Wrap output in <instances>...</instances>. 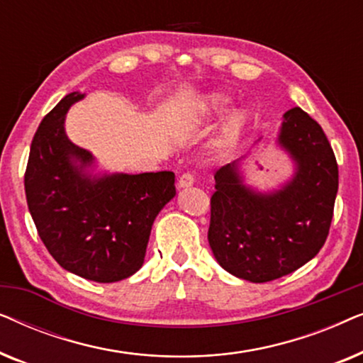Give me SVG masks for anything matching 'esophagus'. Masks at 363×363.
<instances>
[{"label":"esophagus","mask_w":363,"mask_h":363,"mask_svg":"<svg viewBox=\"0 0 363 363\" xmlns=\"http://www.w3.org/2000/svg\"><path fill=\"white\" fill-rule=\"evenodd\" d=\"M193 182H195V178L190 173H183L180 177V180H178V188L183 190V188H190L193 185Z\"/></svg>","instance_id":"obj_1"}]
</instances>
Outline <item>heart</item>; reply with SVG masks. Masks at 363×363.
Returning a JSON list of instances; mask_svg holds the SVG:
<instances>
[{"mask_svg": "<svg viewBox=\"0 0 363 363\" xmlns=\"http://www.w3.org/2000/svg\"><path fill=\"white\" fill-rule=\"evenodd\" d=\"M231 97L221 92H210L203 96L200 101L196 102V113L195 121L206 122L211 121L230 107ZM250 125V116L245 108H235L228 113L225 121L221 122L220 128H218L216 135L213 137L210 143V152L215 157H226L230 155L240 147V143L245 137Z\"/></svg>", "mask_w": 363, "mask_h": 363, "instance_id": "b5f03b06", "label": "heart"}]
</instances>
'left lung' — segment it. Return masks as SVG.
I'll return each mask as SVG.
<instances>
[{
	"label": "left lung",
	"mask_w": 363,
	"mask_h": 363,
	"mask_svg": "<svg viewBox=\"0 0 363 363\" xmlns=\"http://www.w3.org/2000/svg\"><path fill=\"white\" fill-rule=\"evenodd\" d=\"M246 157L215 173L208 241L223 269L250 282L291 274L309 262L329 235L339 170L324 130L296 107L282 116L274 145L292 163V175L262 191L246 183Z\"/></svg>",
	"instance_id": "8db88e82"
}]
</instances>
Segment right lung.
Returning a JSON list of instances; mask_svg holds the SVG:
<instances>
[{"label": "right lung", "mask_w": 363, "mask_h": 363, "mask_svg": "<svg viewBox=\"0 0 363 363\" xmlns=\"http://www.w3.org/2000/svg\"><path fill=\"white\" fill-rule=\"evenodd\" d=\"M67 94L33 138L24 188L39 238L72 274L117 282L140 269L153 221L177 195L175 173L107 172L66 133V116L82 101Z\"/></svg>", "instance_id": "obj_1"}]
</instances>
